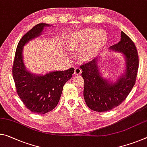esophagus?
I'll use <instances>...</instances> for the list:
<instances>
[{
  "instance_id": "obj_1",
  "label": "esophagus",
  "mask_w": 147,
  "mask_h": 147,
  "mask_svg": "<svg viewBox=\"0 0 147 147\" xmlns=\"http://www.w3.org/2000/svg\"><path fill=\"white\" fill-rule=\"evenodd\" d=\"M82 73V70H81L80 68H79V67H76L75 69H74V75H80V74Z\"/></svg>"
}]
</instances>
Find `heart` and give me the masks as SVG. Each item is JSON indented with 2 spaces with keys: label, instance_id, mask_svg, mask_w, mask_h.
I'll use <instances>...</instances> for the list:
<instances>
[{
  "label": "heart",
  "instance_id": "1",
  "mask_svg": "<svg viewBox=\"0 0 147 147\" xmlns=\"http://www.w3.org/2000/svg\"><path fill=\"white\" fill-rule=\"evenodd\" d=\"M107 41V35L103 30L86 29L74 32L68 39L67 46L72 53H79L81 61L93 59L102 50Z\"/></svg>",
  "mask_w": 147,
  "mask_h": 147
}]
</instances>
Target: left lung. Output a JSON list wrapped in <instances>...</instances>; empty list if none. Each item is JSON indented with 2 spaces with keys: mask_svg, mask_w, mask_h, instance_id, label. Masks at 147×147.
I'll return each instance as SVG.
<instances>
[{
  "mask_svg": "<svg viewBox=\"0 0 147 147\" xmlns=\"http://www.w3.org/2000/svg\"><path fill=\"white\" fill-rule=\"evenodd\" d=\"M109 50L121 52L125 61V71L115 82L103 78L98 69L99 57L82 65L84 80V97L87 106L96 112L111 111L126 99L136 84L139 68V56L131 39L121 32V40Z\"/></svg>",
  "mask_w": 147,
  "mask_h": 147,
  "instance_id": "8db88e82",
  "label": "left lung"
}]
</instances>
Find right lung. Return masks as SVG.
Instances as JSON below:
<instances>
[{
	"instance_id": "add662e5",
	"label": "right lung",
	"mask_w": 147,
	"mask_h": 147,
	"mask_svg": "<svg viewBox=\"0 0 147 147\" xmlns=\"http://www.w3.org/2000/svg\"><path fill=\"white\" fill-rule=\"evenodd\" d=\"M46 23H39L23 36L18 44L12 67V74L16 91L23 104L30 111L46 114L57 106L61 97L63 87L71 78L74 71L71 68L63 71L50 72L44 75H36L25 68L23 60V46L28 42L40 36Z\"/></svg>"
}]
</instances>
